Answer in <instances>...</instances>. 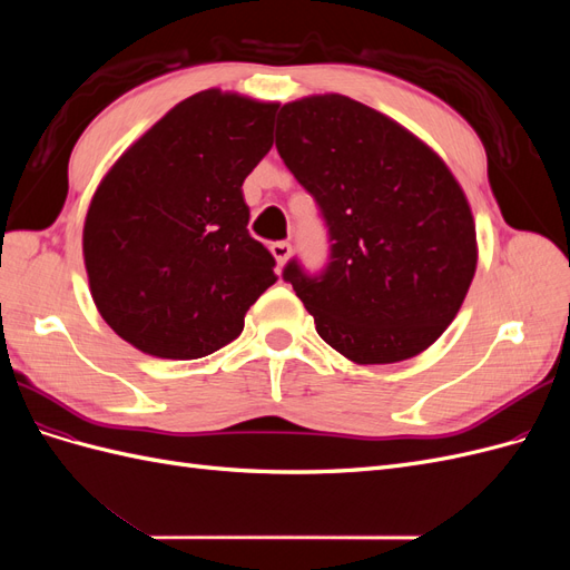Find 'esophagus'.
I'll use <instances>...</instances> for the list:
<instances>
[{
    "label": "esophagus",
    "mask_w": 570,
    "mask_h": 570,
    "mask_svg": "<svg viewBox=\"0 0 570 570\" xmlns=\"http://www.w3.org/2000/svg\"><path fill=\"white\" fill-rule=\"evenodd\" d=\"M271 254L275 256V262H278V268H283L292 254V247H289V243H273Z\"/></svg>",
    "instance_id": "34e87169"
}]
</instances>
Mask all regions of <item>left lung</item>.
<instances>
[{
    "instance_id": "1",
    "label": "left lung",
    "mask_w": 570,
    "mask_h": 570,
    "mask_svg": "<svg viewBox=\"0 0 570 570\" xmlns=\"http://www.w3.org/2000/svg\"><path fill=\"white\" fill-rule=\"evenodd\" d=\"M275 147L314 195L331 264L285 266L318 335L354 364L425 352L454 321L478 266L471 204L421 137L344 95H308L278 114Z\"/></svg>"
}]
</instances>
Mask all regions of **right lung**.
Segmentation results:
<instances>
[{
  "mask_svg": "<svg viewBox=\"0 0 570 570\" xmlns=\"http://www.w3.org/2000/svg\"><path fill=\"white\" fill-rule=\"evenodd\" d=\"M278 105L218 88L183 99L97 185L82 258L97 312L135 350L199 358L245 327L278 281L249 235L243 183L271 145Z\"/></svg>",
  "mask_w": 570,
  "mask_h": 570,
  "instance_id": "add662e5",
  "label": "right lung"
}]
</instances>
